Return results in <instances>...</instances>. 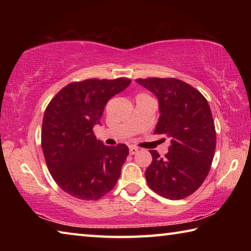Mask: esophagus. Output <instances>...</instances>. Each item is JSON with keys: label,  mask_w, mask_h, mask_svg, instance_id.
I'll return each mask as SVG.
<instances>
[{"label": "esophagus", "mask_w": 251, "mask_h": 251, "mask_svg": "<svg viewBox=\"0 0 251 251\" xmlns=\"http://www.w3.org/2000/svg\"><path fill=\"white\" fill-rule=\"evenodd\" d=\"M137 151H138V148H137V147L129 146V154H130V155H135Z\"/></svg>", "instance_id": "obj_1"}]
</instances>
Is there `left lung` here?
I'll return each instance as SVG.
<instances>
[{
	"instance_id": "8db88e82",
	"label": "left lung",
	"mask_w": 251,
	"mask_h": 251,
	"mask_svg": "<svg viewBox=\"0 0 251 251\" xmlns=\"http://www.w3.org/2000/svg\"><path fill=\"white\" fill-rule=\"evenodd\" d=\"M158 99L160 116L154 134L171 137L165 158L151 151L145 177L159 196L178 201L201 186L216 150V129L207 100L192 85L177 78H137Z\"/></svg>"
}]
</instances>
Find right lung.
I'll return each instance as SVG.
<instances>
[{"label": "right lung", "instance_id": "1", "mask_svg": "<svg viewBox=\"0 0 251 251\" xmlns=\"http://www.w3.org/2000/svg\"><path fill=\"white\" fill-rule=\"evenodd\" d=\"M130 82L120 77L70 83L46 107L42 150L53 179L71 196L97 201L115 187L128 147L105 146L93 128L100 123L106 103Z\"/></svg>", "mask_w": 251, "mask_h": 251}]
</instances>
